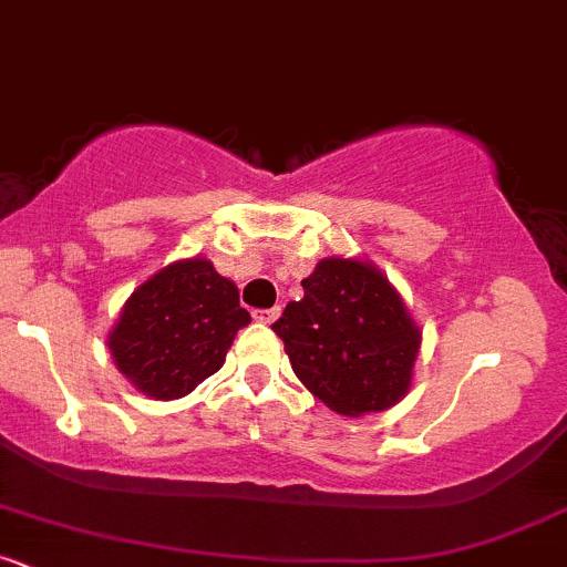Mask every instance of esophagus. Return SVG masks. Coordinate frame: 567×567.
I'll list each match as a JSON object with an SVG mask.
<instances>
[{
	"mask_svg": "<svg viewBox=\"0 0 567 567\" xmlns=\"http://www.w3.org/2000/svg\"><path fill=\"white\" fill-rule=\"evenodd\" d=\"M278 316H281V308L276 306V308H267V310H257V313H254V319L261 321V324H272Z\"/></svg>",
	"mask_w": 567,
	"mask_h": 567,
	"instance_id": "1",
	"label": "esophagus"
}]
</instances>
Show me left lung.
I'll return each instance as SVG.
<instances>
[{
	"mask_svg": "<svg viewBox=\"0 0 567 567\" xmlns=\"http://www.w3.org/2000/svg\"><path fill=\"white\" fill-rule=\"evenodd\" d=\"M302 291L272 330L308 392L343 416L398 405L411 389L422 330L389 278L370 259L327 257Z\"/></svg>",
	"mask_w": 567,
	"mask_h": 567,
	"instance_id": "1",
	"label": "left lung"
}]
</instances>
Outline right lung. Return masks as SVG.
I'll return each instance as SVG.
<instances>
[{
    "label": "right lung",
    "mask_w": 567,
    "mask_h": 567,
    "mask_svg": "<svg viewBox=\"0 0 567 567\" xmlns=\"http://www.w3.org/2000/svg\"><path fill=\"white\" fill-rule=\"evenodd\" d=\"M251 313L210 259L162 267L121 308L107 334L115 368L151 400H178L221 370L229 346Z\"/></svg>",
    "instance_id": "obj_1"
}]
</instances>
